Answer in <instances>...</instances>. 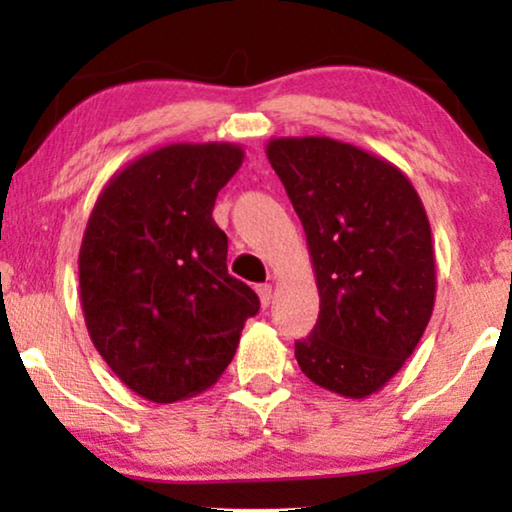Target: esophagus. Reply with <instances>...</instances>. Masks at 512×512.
Returning <instances> with one entry per match:
<instances>
[{"label":"esophagus","instance_id":"obj_1","mask_svg":"<svg viewBox=\"0 0 512 512\" xmlns=\"http://www.w3.org/2000/svg\"><path fill=\"white\" fill-rule=\"evenodd\" d=\"M256 291H258V296H261V305L268 307L270 300H272V286L270 284H261Z\"/></svg>","mask_w":512,"mask_h":512}]
</instances>
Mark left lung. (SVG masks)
Wrapping results in <instances>:
<instances>
[{"mask_svg": "<svg viewBox=\"0 0 512 512\" xmlns=\"http://www.w3.org/2000/svg\"><path fill=\"white\" fill-rule=\"evenodd\" d=\"M265 153L303 223L321 300L298 366L333 394L366 398L403 368L433 312L422 200L396 165L338 139L279 137Z\"/></svg>", "mask_w": 512, "mask_h": 512, "instance_id": "1", "label": "left lung"}]
</instances>
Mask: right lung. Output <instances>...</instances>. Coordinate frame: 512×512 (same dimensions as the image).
<instances>
[{"instance_id":"obj_1","label":"right lung","mask_w":512,"mask_h":512,"mask_svg":"<svg viewBox=\"0 0 512 512\" xmlns=\"http://www.w3.org/2000/svg\"><path fill=\"white\" fill-rule=\"evenodd\" d=\"M244 160L228 142L167 144L102 188L79 251L88 335L125 387L186 401L233 361L258 296L228 275L216 195Z\"/></svg>"}]
</instances>
